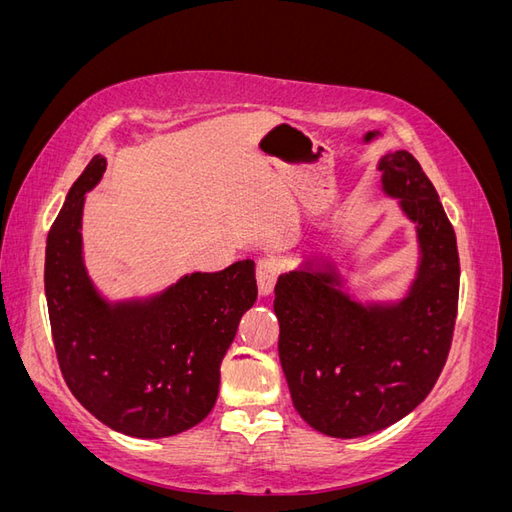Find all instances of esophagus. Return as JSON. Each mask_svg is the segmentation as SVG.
I'll use <instances>...</instances> for the list:
<instances>
[{
	"label": "esophagus",
	"instance_id": "1",
	"mask_svg": "<svg viewBox=\"0 0 512 512\" xmlns=\"http://www.w3.org/2000/svg\"><path fill=\"white\" fill-rule=\"evenodd\" d=\"M277 260L275 258H260L256 265V282L260 297H269L273 292V286L277 282Z\"/></svg>",
	"mask_w": 512,
	"mask_h": 512
}]
</instances>
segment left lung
<instances>
[{"label": "left lung", "mask_w": 512, "mask_h": 512, "mask_svg": "<svg viewBox=\"0 0 512 512\" xmlns=\"http://www.w3.org/2000/svg\"><path fill=\"white\" fill-rule=\"evenodd\" d=\"M380 192L414 224L416 267L399 299H361L333 258L282 273L273 309L280 361L303 421L361 438L401 421L429 395L451 348L459 254L438 192L408 151L378 160Z\"/></svg>", "instance_id": "1"}]
</instances>
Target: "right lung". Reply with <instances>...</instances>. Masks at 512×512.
Listing matches in <instances>:
<instances>
[{"label": "right lung", "instance_id": "add662e5", "mask_svg": "<svg viewBox=\"0 0 512 512\" xmlns=\"http://www.w3.org/2000/svg\"><path fill=\"white\" fill-rule=\"evenodd\" d=\"M106 158L74 181L46 239L44 292L61 374L98 421L132 438H168L198 425L220 389V365L256 303L254 260L185 273L147 297L108 299L83 252L85 194Z\"/></svg>", "mask_w": 512, "mask_h": 512}]
</instances>
